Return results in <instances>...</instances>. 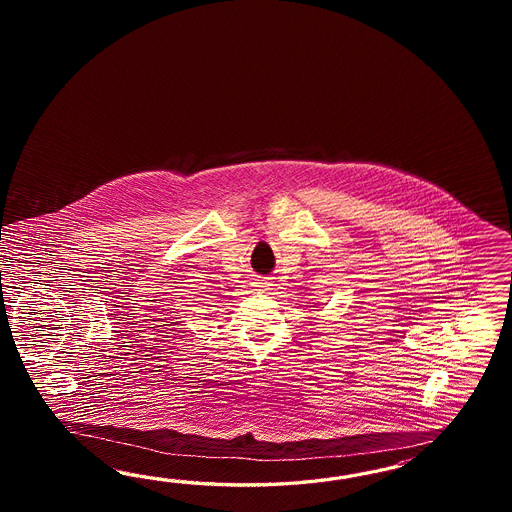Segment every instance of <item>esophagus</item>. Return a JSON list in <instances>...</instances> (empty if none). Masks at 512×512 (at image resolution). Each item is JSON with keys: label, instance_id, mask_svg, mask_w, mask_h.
Masks as SVG:
<instances>
[{"label": "esophagus", "instance_id": "34e87169", "mask_svg": "<svg viewBox=\"0 0 512 512\" xmlns=\"http://www.w3.org/2000/svg\"><path fill=\"white\" fill-rule=\"evenodd\" d=\"M270 285H272V283H268V281H259V287H261V289H270Z\"/></svg>", "mask_w": 512, "mask_h": 512}]
</instances>
